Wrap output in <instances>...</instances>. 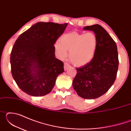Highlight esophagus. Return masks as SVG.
<instances>
[{"mask_svg": "<svg viewBox=\"0 0 131 131\" xmlns=\"http://www.w3.org/2000/svg\"><path fill=\"white\" fill-rule=\"evenodd\" d=\"M70 67V65H69V64L67 62L64 63V70H68Z\"/></svg>", "mask_w": 131, "mask_h": 131, "instance_id": "1", "label": "esophagus"}]
</instances>
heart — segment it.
Here are the masks:
<instances>
[{
    "label": "heart",
    "instance_id": "b5f03b06",
    "mask_svg": "<svg viewBox=\"0 0 131 131\" xmlns=\"http://www.w3.org/2000/svg\"><path fill=\"white\" fill-rule=\"evenodd\" d=\"M97 39L92 32H71L63 35L59 42L55 44L58 55L65 58L69 51V58L75 65L84 66L89 63L95 56Z\"/></svg>",
    "mask_w": 131,
    "mask_h": 131
}]
</instances>
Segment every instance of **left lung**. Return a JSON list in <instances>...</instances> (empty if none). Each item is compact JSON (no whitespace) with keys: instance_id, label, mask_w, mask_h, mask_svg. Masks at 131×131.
<instances>
[{"instance_id":"1","label":"left lung","mask_w":131,"mask_h":131,"mask_svg":"<svg viewBox=\"0 0 131 131\" xmlns=\"http://www.w3.org/2000/svg\"><path fill=\"white\" fill-rule=\"evenodd\" d=\"M83 29L94 32L97 47L92 60L76 68L73 87L83 98L96 99L105 94L116 80L119 63L118 51L116 42L100 25L87 26Z\"/></svg>"}]
</instances>
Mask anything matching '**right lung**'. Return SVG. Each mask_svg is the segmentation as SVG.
<instances>
[{"label":"right lung","mask_w":131,"mask_h":131,"mask_svg":"<svg viewBox=\"0 0 131 131\" xmlns=\"http://www.w3.org/2000/svg\"><path fill=\"white\" fill-rule=\"evenodd\" d=\"M68 23L39 22L15 41L10 56L12 73L19 88L34 96H41L54 88L64 72L63 63L55 57L54 44Z\"/></svg>","instance_id":"add662e5"}]
</instances>
